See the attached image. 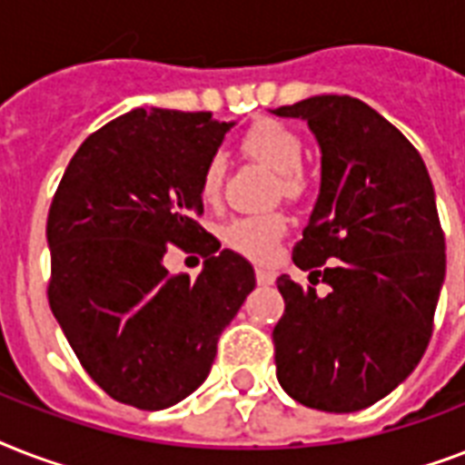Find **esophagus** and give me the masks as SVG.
Listing matches in <instances>:
<instances>
[{
    "label": "esophagus",
    "instance_id": "34e87169",
    "mask_svg": "<svg viewBox=\"0 0 465 465\" xmlns=\"http://www.w3.org/2000/svg\"><path fill=\"white\" fill-rule=\"evenodd\" d=\"M275 272L268 268H255V280H258V284H272L275 282Z\"/></svg>",
    "mask_w": 465,
    "mask_h": 465
}]
</instances>
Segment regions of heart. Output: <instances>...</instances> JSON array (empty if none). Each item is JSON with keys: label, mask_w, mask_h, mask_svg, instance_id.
I'll return each instance as SVG.
<instances>
[{"label": "heart", "mask_w": 465, "mask_h": 465, "mask_svg": "<svg viewBox=\"0 0 465 465\" xmlns=\"http://www.w3.org/2000/svg\"><path fill=\"white\" fill-rule=\"evenodd\" d=\"M241 154L277 173V195L287 200H302L309 193L311 178L302 166L304 159V140L290 125L280 120L261 118L246 127L239 137ZM224 185V161L219 156L204 161L197 181V195L204 204H217ZM287 232V214L282 210L246 214L232 219L222 229V241L236 253L251 261H270L277 251V243Z\"/></svg>", "instance_id": "1"}]
</instances>
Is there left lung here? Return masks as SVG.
I'll list each match as a JSON object with an SVG mask.
<instances>
[{"mask_svg": "<svg viewBox=\"0 0 465 465\" xmlns=\"http://www.w3.org/2000/svg\"><path fill=\"white\" fill-rule=\"evenodd\" d=\"M272 113L304 118L323 152L321 195L292 251L311 284L277 277V381L306 408L361 411L418 367L432 338L447 270L432 181L418 149L360 98Z\"/></svg>", "mask_w": 465, "mask_h": 465, "instance_id": "left-lung-1", "label": "left lung"}]
</instances>
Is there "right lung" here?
<instances>
[{
    "label": "right lung",
    "mask_w": 465,
    "mask_h": 465,
    "mask_svg": "<svg viewBox=\"0 0 465 465\" xmlns=\"http://www.w3.org/2000/svg\"><path fill=\"white\" fill-rule=\"evenodd\" d=\"M229 123L137 108L89 134L47 212V302L86 374L118 403L163 411L207 379L253 268L200 226L197 181ZM171 245L200 252L171 276Z\"/></svg>",
    "instance_id": "add662e5"
}]
</instances>
